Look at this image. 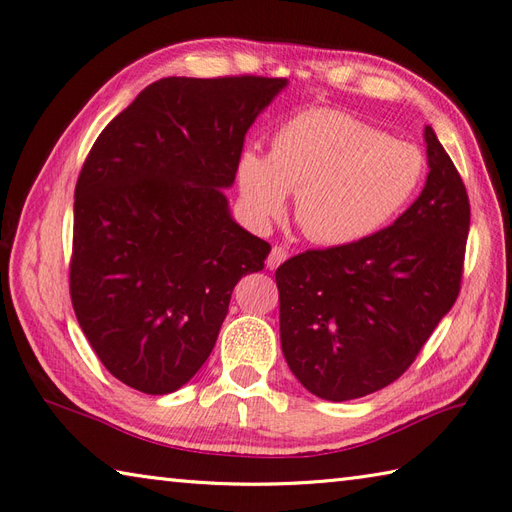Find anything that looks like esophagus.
<instances>
[{
  "label": "esophagus",
  "instance_id": "1",
  "mask_svg": "<svg viewBox=\"0 0 512 512\" xmlns=\"http://www.w3.org/2000/svg\"><path fill=\"white\" fill-rule=\"evenodd\" d=\"M286 258H288V252L284 250V247L275 245L273 250H271V254H269V258H267V267H269V269H277Z\"/></svg>",
  "mask_w": 512,
  "mask_h": 512
}]
</instances>
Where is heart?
Segmentation results:
<instances>
[{"label":"heart","instance_id":"b5f03b06","mask_svg":"<svg viewBox=\"0 0 512 512\" xmlns=\"http://www.w3.org/2000/svg\"><path fill=\"white\" fill-rule=\"evenodd\" d=\"M425 170L414 145L331 108H309L275 128L269 156L245 151L237 179L258 224L280 218L294 194V220L318 245H354L410 203Z\"/></svg>","mask_w":512,"mask_h":512}]
</instances>
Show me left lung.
Masks as SVG:
<instances>
[{
    "instance_id": "left-lung-1",
    "label": "left lung",
    "mask_w": 512,
    "mask_h": 512,
    "mask_svg": "<svg viewBox=\"0 0 512 512\" xmlns=\"http://www.w3.org/2000/svg\"><path fill=\"white\" fill-rule=\"evenodd\" d=\"M425 143V188L391 226L275 271L286 363L316 397L346 401L395 382L459 297L470 200L429 126Z\"/></svg>"
}]
</instances>
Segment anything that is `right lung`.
<instances>
[{
  "mask_svg": "<svg viewBox=\"0 0 512 512\" xmlns=\"http://www.w3.org/2000/svg\"><path fill=\"white\" fill-rule=\"evenodd\" d=\"M286 79L168 76L96 138L74 190L70 297L111 374L147 395L203 367L271 245L230 218L245 134Z\"/></svg>",
  "mask_w": 512,
  "mask_h": 512,
  "instance_id": "add662e5",
  "label": "right lung"
}]
</instances>
